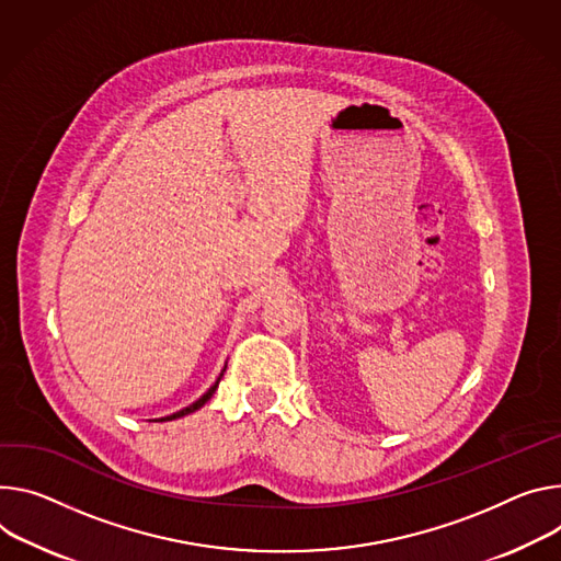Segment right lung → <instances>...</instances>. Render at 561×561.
I'll list each match as a JSON object with an SVG mask.
<instances>
[{
    "label": "right lung",
    "instance_id": "obj_1",
    "mask_svg": "<svg viewBox=\"0 0 561 561\" xmlns=\"http://www.w3.org/2000/svg\"><path fill=\"white\" fill-rule=\"evenodd\" d=\"M224 371H226V367L221 369V374H219V378L215 380V385H213V387H210V389H208L206 393H203V396H201L198 400H194L192 404L183 407V410H179V412H174V414H170V416H165V419H159V421H161V423H163V421H174V419H181V416H187V414H192V412L201 410V407H203V404H206V402H208V400L213 398V393L217 391V387H219V382H221V378H224Z\"/></svg>",
    "mask_w": 561,
    "mask_h": 561
}]
</instances>
